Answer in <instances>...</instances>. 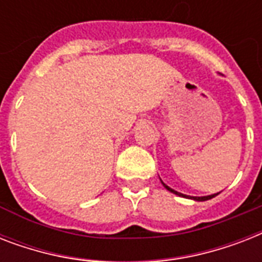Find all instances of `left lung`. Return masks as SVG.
Returning a JSON list of instances; mask_svg holds the SVG:
<instances>
[{
    "label": "left lung",
    "instance_id": "obj_1",
    "mask_svg": "<svg viewBox=\"0 0 262 262\" xmlns=\"http://www.w3.org/2000/svg\"><path fill=\"white\" fill-rule=\"evenodd\" d=\"M162 183H163V182H162ZM163 186L166 187L167 190L171 191V193H174V194L182 195V197H189V195H185V194H182V193H178V191H175L174 189H171V187H168L167 185H166V183H163ZM217 194H219V193H216V194H212V195H205V197H189V199H193V200H195V201H205V200L213 199V197H215V195H217Z\"/></svg>",
    "mask_w": 262,
    "mask_h": 262
}]
</instances>
